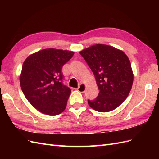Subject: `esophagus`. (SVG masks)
Instances as JSON below:
<instances>
[{"label": "esophagus", "instance_id": "1", "mask_svg": "<svg viewBox=\"0 0 159 159\" xmlns=\"http://www.w3.org/2000/svg\"><path fill=\"white\" fill-rule=\"evenodd\" d=\"M85 89H86V86H85V84H83V83L80 84V85L77 88V90L79 91V92H80V93H84V92H85Z\"/></svg>", "mask_w": 159, "mask_h": 159}]
</instances>
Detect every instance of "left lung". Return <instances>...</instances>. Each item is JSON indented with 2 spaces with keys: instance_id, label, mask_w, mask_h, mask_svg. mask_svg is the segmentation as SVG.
<instances>
[{
  "instance_id": "left-lung-1",
  "label": "left lung",
  "mask_w": 159,
  "mask_h": 159,
  "mask_svg": "<svg viewBox=\"0 0 159 159\" xmlns=\"http://www.w3.org/2000/svg\"><path fill=\"white\" fill-rule=\"evenodd\" d=\"M80 54L96 78L99 94L89 105L98 112H109L127 98L133 83L128 57L122 50L105 44H96Z\"/></svg>"
}]
</instances>
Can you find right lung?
<instances>
[{
	"instance_id": "1",
	"label": "right lung",
	"mask_w": 159,
	"mask_h": 159,
	"mask_svg": "<svg viewBox=\"0 0 159 159\" xmlns=\"http://www.w3.org/2000/svg\"><path fill=\"white\" fill-rule=\"evenodd\" d=\"M74 54L47 48L29 55L24 62L20 87L26 98L41 113L57 116L66 108L71 89L62 83V67Z\"/></svg>"
}]
</instances>
